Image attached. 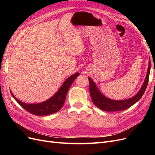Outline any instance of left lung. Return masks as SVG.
I'll return each instance as SVG.
<instances>
[{
	"label": "left lung",
	"mask_w": 155,
	"mask_h": 155,
	"mask_svg": "<svg viewBox=\"0 0 155 155\" xmlns=\"http://www.w3.org/2000/svg\"><path fill=\"white\" fill-rule=\"evenodd\" d=\"M150 69H151V61H150L149 59L147 75L145 78L142 88H140L139 92L134 96L125 100H113L107 98L100 92L95 83L89 77V91H90V94L94 104L99 108L100 109L107 112L120 111L128 109V108L138 101V100H140V98L143 95L149 81Z\"/></svg>",
	"instance_id": "1"
}]
</instances>
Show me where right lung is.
I'll return each mask as SVG.
<instances>
[{"label":"right lung","mask_w":155,"mask_h":155,"mask_svg":"<svg viewBox=\"0 0 155 155\" xmlns=\"http://www.w3.org/2000/svg\"><path fill=\"white\" fill-rule=\"evenodd\" d=\"M79 75V74L77 72L68 78L60 87L58 91L52 97L48 100L39 103V104H27L17 99L12 92H11L12 96L22 108H24L26 110L33 114L37 116H45L53 114L57 112L62 108L69 88Z\"/></svg>","instance_id":"1"}]
</instances>
